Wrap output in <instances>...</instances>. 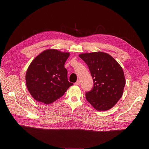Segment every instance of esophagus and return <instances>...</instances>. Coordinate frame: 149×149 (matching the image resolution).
I'll return each mask as SVG.
<instances>
[{
	"label": "esophagus",
	"instance_id": "1",
	"mask_svg": "<svg viewBox=\"0 0 149 149\" xmlns=\"http://www.w3.org/2000/svg\"><path fill=\"white\" fill-rule=\"evenodd\" d=\"M75 85H79L80 84V81L79 80H77L76 83H75Z\"/></svg>",
	"mask_w": 149,
	"mask_h": 149
}]
</instances>
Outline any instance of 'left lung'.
Wrapping results in <instances>:
<instances>
[{
    "label": "left lung",
    "instance_id": "obj_1",
    "mask_svg": "<svg viewBox=\"0 0 149 149\" xmlns=\"http://www.w3.org/2000/svg\"><path fill=\"white\" fill-rule=\"evenodd\" d=\"M79 57L89 67L93 81V87L86 93V98L97 111L111 109L121 98L126 84L121 66L103 52L81 54Z\"/></svg>",
    "mask_w": 149,
    "mask_h": 149
}]
</instances>
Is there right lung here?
<instances>
[{"label":"right lung","mask_w":149,"mask_h":149,"mask_svg":"<svg viewBox=\"0 0 149 149\" xmlns=\"http://www.w3.org/2000/svg\"><path fill=\"white\" fill-rule=\"evenodd\" d=\"M69 52L49 49L37 56L26 73V84L30 94L38 102L53 103L73 84L68 81L65 63Z\"/></svg>","instance_id":"add662e5"}]
</instances>
